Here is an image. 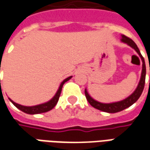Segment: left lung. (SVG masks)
<instances>
[{"label":"left lung","mask_w":150,"mask_h":150,"mask_svg":"<svg viewBox=\"0 0 150 150\" xmlns=\"http://www.w3.org/2000/svg\"><path fill=\"white\" fill-rule=\"evenodd\" d=\"M121 42L124 43H126L127 45H129V46H131L132 49H134L137 51V53L138 54V55L140 56V58L142 59V75H141V79L140 81L137 85V87L136 88V90L132 94L130 95L129 96L125 98L123 100L118 101V102H113V103H109V104H104V103H100L99 101H96L94 100L93 98H91L90 96V95L88 94L87 89H85V96L86 98L88 100V103L91 104L92 107H94L96 109L103 111L105 112L108 113H115L120 112V111L125 109L127 108L130 107L131 105L135 103L136 101L138 100L141 95H142L144 87H145V75H146V68H145V59L143 58V56L142 55V54L139 50L138 47L136 45V43L132 41V39H130L129 38L126 37L125 35H121ZM150 70V68H149Z\"/></svg>","instance_id":"left-lung-1"}]
</instances>
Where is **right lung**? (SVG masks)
Returning <instances> with one entry per match:
<instances>
[{
    "label": "right lung",
    "mask_w": 150,
    "mask_h": 150,
    "mask_svg": "<svg viewBox=\"0 0 150 150\" xmlns=\"http://www.w3.org/2000/svg\"><path fill=\"white\" fill-rule=\"evenodd\" d=\"M72 78V76H69L68 78L65 79L61 83V84L59 86V89L58 91L55 93V95L54 96V97L49 100L48 102H46L44 104H38V105H35V106H23V105H21V104H18L17 103H15L14 101H13L11 99H9V100L11 101L12 104L14 105L15 107H17L18 109H20L21 111H22L23 112L27 113V114H39V113H43V112H46L48 111L51 110L52 108L55 107V105L58 103L59 101V96H60V94H61V91H62V88L63 84L65 83L66 82L68 81L69 79H71ZM1 81V80H0Z\"/></svg>",
    "instance_id": "obj_1"
}]
</instances>
